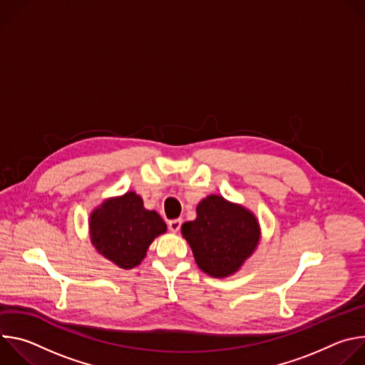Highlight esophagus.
Instances as JSON below:
<instances>
[{"label":"esophagus","instance_id":"obj_1","mask_svg":"<svg viewBox=\"0 0 365 365\" xmlns=\"http://www.w3.org/2000/svg\"><path fill=\"white\" fill-rule=\"evenodd\" d=\"M180 227H182V220H172V221H169V230L172 232H175V234L179 232Z\"/></svg>","mask_w":365,"mask_h":365}]
</instances>
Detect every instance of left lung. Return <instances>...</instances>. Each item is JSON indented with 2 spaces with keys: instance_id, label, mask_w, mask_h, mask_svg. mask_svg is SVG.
I'll return each instance as SVG.
<instances>
[{
  "instance_id": "obj_1",
  "label": "left lung",
  "mask_w": 365,
  "mask_h": 365,
  "mask_svg": "<svg viewBox=\"0 0 365 365\" xmlns=\"http://www.w3.org/2000/svg\"><path fill=\"white\" fill-rule=\"evenodd\" d=\"M182 235L197 267L211 277L224 279L240 272L257 250L262 228L245 206L210 195L197 203L196 220L182 225Z\"/></svg>"
}]
</instances>
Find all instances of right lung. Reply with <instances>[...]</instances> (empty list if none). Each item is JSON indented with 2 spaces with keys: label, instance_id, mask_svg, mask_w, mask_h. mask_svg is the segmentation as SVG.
I'll return each instance as SVG.
<instances>
[{
  "label": "right lung",
  "instance_id": "obj_1",
  "mask_svg": "<svg viewBox=\"0 0 365 365\" xmlns=\"http://www.w3.org/2000/svg\"><path fill=\"white\" fill-rule=\"evenodd\" d=\"M88 225L95 250L124 270L137 267L154 238L168 231L162 217L145 210L134 190L102 200L93 207Z\"/></svg>",
  "mask_w": 365,
  "mask_h": 365
}]
</instances>
